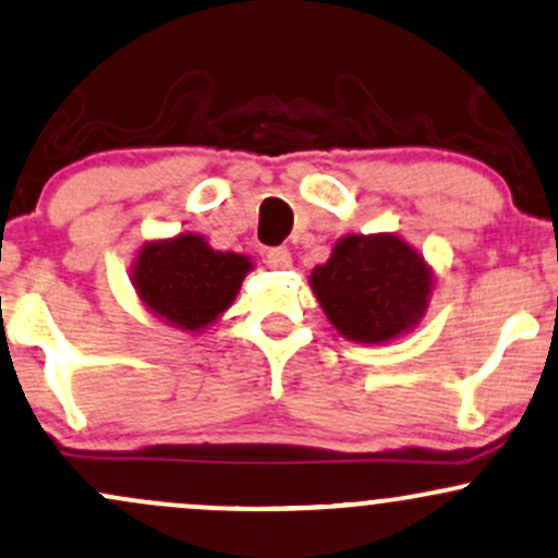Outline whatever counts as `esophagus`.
I'll return each instance as SVG.
<instances>
[{
    "mask_svg": "<svg viewBox=\"0 0 558 558\" xmlns=\"http://www.w3.org/2000/svg\"><path fill=\"white\" fill-rule=\"evenodd\" d=\"M265 262H267V267H272V269H289L291 267V251L289 248L267 251Z\"/></svg>",
    "mask_w": 558,
    "mask_h": 558,
    "instance_id": "1",
    "label": "esophagus"
}]
</instances>
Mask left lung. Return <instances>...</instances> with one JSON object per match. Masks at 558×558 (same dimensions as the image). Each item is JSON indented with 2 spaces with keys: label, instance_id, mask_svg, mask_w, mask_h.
Instances as JSON below:
<instances>
[{
  "label": "left lung",
  "instance_id": "left-lung-1",
  "mask_svg": "<svg viewBox=\"0 0 558 558\" xmlns=\"http://www.w3.org/2000/svg\"><path fill=\"white\" fill-rule=\"evenodd\" d=\"M333 328L349 341L381 344L424 317L432 269L397 235H347L310 275Z\"/></svg>",
  "mask_w": 558,
  "mask_h": 558
}]
</instances>
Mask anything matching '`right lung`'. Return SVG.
Instances as JSON below:
<instances>
[{
	"mask_svg": "<svg viewBox=\"0 0 558 558\" xmlns=\"http://www.w3.org/2000/svg\"><path fill=\"white\" fill-rule=\"evenodd\" d=\"M251 262L214 251L193 232L145 243L134 262V289L153 315L182 330H201L230 307Z\"/></svg>",
	"mask_w": 558,
	"mask_h": 558,
	"instance_id": "right-lung-1",
	"label": "right lung"
}]
</instances>
